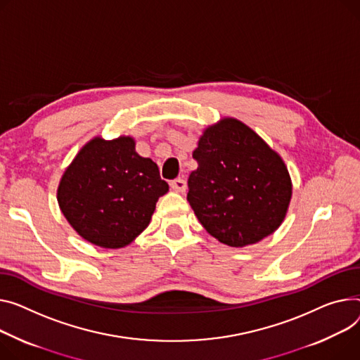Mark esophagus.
<instances>
[{"label": "esophagus", "mask_w": 360, "mask_h": 360, "mask_svg": "<svg viewBox=\"0 0 360 360\" xmlns=\"http://www.w3.org/2000/svg\"><path fill=\"white\" fill-rule=\"evenodd\" d=\"M169 185L174 191H176V193H185V189H186V182L182 178H176V179L171 181Z\"/></svg>", "instance_id": "obj_1"}]
</instances>
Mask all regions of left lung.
<instances>
[{"mask_svg": "<svg viewBox=\"0 0 360 360\" xmlns=\"http://www.w3.org/2000/svg\"><path fill=\"white\" fill-rule=\"evenodd\" d=\"M193 158L188 195L202 227L231 248L255 245L283 221L292 184L282 158L245 123L226 117L207 127Z\"/></svg>", "mask_w": 360, "mask_h": 360, "instance_id": "obj_1", "label": "left lung"}]
</instances>
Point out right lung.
I'll list each match as a JSON object with an SVG mask.
<instances>
[{
    "instance_id": "obj_1",
    "label": "right lung",
    "mask_w": 360,
    "mask_h": 360,
    "mask_svg": "<svg viewBox=\"0 0 360 360\" xmlns=\"http://www.w3.org/2000/svg\"><path fill=\"white\" fill-rule=\"evenodd\" d=\"M130 136L94 137L66 167L58 202L68 223L86 242L120 249L145 230L159 197L169 191L158 165L141 158Z\"/></svg>"
}]
</instances>
